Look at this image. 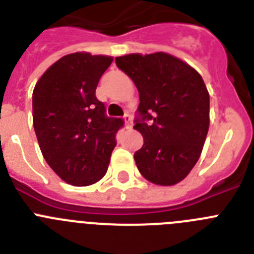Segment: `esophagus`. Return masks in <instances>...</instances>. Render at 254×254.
I'll return each mask as SVG.
<instances>
[{"label":"esophagus","instance_id":"obj_1","mask_svg":"<svg viewBox=\"0 0 254 254\" xmlns=\"http://www.w3.org/2000/svg\"><path fill=\"white\" fill-rule=\"evenodd\" d=\"M125 126L127 129L132 128V118H131V116H128V114H126L125 116Z\"/></svg>","mask_w":254,"mask_h":254}]
</instances>
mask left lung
<instances>
[{
	"instance_id": "8db88e82",
	"label": "left lung",
	"mask_w": 254,
	"mask_h": 254,
	"mask_svg": "<svg viewBox=\"0 0 254 254\" xmlns=\"http://www.w3.org/2000/svg\"><path fill=\"white\" fill-rule=\"evenodd\" d=\"M116 64L140 95L141 120L133 126L143 137L134 152L137 169L154 185H177L198 161L208 132L210 95L202 77L165 52L129 53Z\"/></svg>"
}]
</instances>
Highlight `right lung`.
Masks as SVG:
<instances>
[{
	"label": "right lung",
	"mask_w": 254,
	"mask_h": 254,
	"mask_svg": "<svg viewBox=\"0 0 254 254\" xmlns=\"http://www.w3.org/2000/svg\"><path fill=\"white\" fill-rule=\"evenodd\" d=\"M113 57L66 55L40 76L33 91V125L44 159L75 187L99 182L116 146L120 118H108L95 90Z\"/></svg>",
	"instance_id": "1"
}]
</instances>
